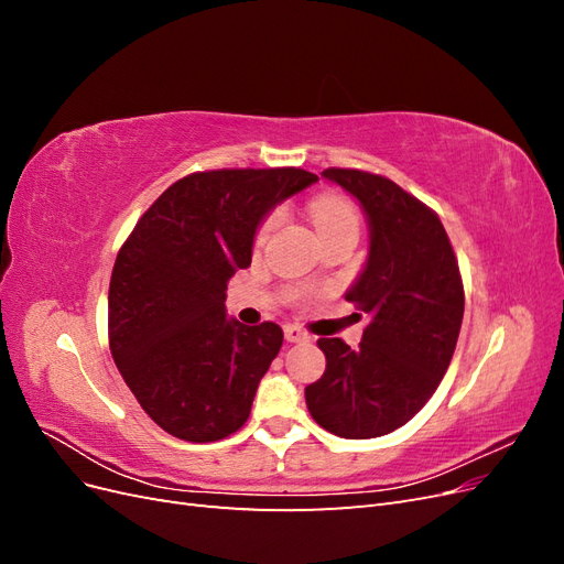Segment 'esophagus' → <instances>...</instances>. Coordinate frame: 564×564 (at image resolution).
Wrapping results in <instances>:
<instances>
[{
	"instance_id": "1",
	"label": "esophagus",
	"mask_w": 564,
	"mask_h": 564,
	"mask_svg": "<svg viewBox=\"0 0 564 564\" xmlns=\"http://www.w3.org/2000/svg\"><path fill=\"white\" fill-rule=\"evenodd\" d=\"M284 338L289 340V344H301V340H308V332L296 327V324H286L284 327Z\"/></svg>"
}]
</instances>
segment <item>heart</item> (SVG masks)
Masks as SVG:
<instances>
[{
	"label": "heart",
	"instance_id": "1",
	"mask_svg": "<svg viewBox=\"0 0 564 564\" xmlns=\"http://www.w3.org/2000/svg\"><path fill=\"white\" fill-rule=\"evenodd\" d=\"M280 220L278 212H270L263 220L259 230H256L253 242L263 245L268 240V235L275 230ZM311 220L319 235V240H327L332 235L346 232V230H355L360 226V212L352 204V199H348L346 195L340 193H322L311 202Z\"/></svg>",
	"mask_w": 564,
	"mask_h": 564
}]
</instances>
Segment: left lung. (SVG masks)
<instances>
[{"instance_id":"8db88e82","label":"left lung","mask_w":564,"mask_h":564,"mask_svg":"<svg viewBox=\"0 0 564 564\" xmlns=\"http://www.w3.org/2000/svg\"><path fill=\"white\" fill-rule=\"evenodd\" d=\"M322 174L360 199L369 218L367 268L346 294L369 319L355 350L344 338L317 340L327 369L305 388V404L338 437H381L412 419L445 377L464 322V280L429 204L362 169Z\"/></svg>"}]
</instances>
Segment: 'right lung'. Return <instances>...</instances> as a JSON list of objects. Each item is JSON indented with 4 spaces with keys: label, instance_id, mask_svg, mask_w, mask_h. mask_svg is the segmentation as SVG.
<instances>
[{
    "label": "right lung",
    "instance_id": "1",
    "mask_svg": "<svg viewBox=\"0 0 564 564\" xmlns=\"http://www.w3.org/2000/svg\"><path fill=\"white\" fill-rule=\"evenodd\" d=\"M317 176L296 166L178 178L119 247L108 292L115 365L143 412L185 442L240 431L282 327L226 319L228 280L251 263L261 218Z\"/></svg>",
    "mask_w": 564,
    "mask_h": 564
}]
</instances>
